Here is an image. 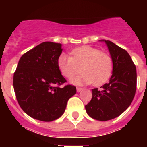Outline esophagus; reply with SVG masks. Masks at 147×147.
<instances>
[{
	"label": "esophagus",
	"mask_w": 147,
	"mask_h": 147,
	"mask_svg": "<svg viewBox=\"0 0 147 147\" xmlns=\"http://www.w3.org/2000/svg\"><path fill=\"white\" fill-rule=\"evenodd\" d=\"M82 90H83V88H81V87H77V88H76L77 92H80V91H81Z\"/></svg>",
	"instance_id": "34e87169"
}]
</instances>
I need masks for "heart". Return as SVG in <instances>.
<instances>
[{"label":"heart","mask_w":147,"mask_h":147,"mask_svg":"<svg viewBox=\"0 0 147 147\" xmlns=\"http://www.w3.org/2000/svg\"><path fill=\"white\" fill-rule=\"evenodd\" d=\"M71 56L61 53L57 60L59 70L67 79L80 71V76L73 78L71 83L76 85L91 84L100 86L105 83L113 71V60L109 54L90 45L74 49Z\"/></svg>","instance_id":"1"}]
</instances>
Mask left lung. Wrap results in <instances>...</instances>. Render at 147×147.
<instances>
[{"mask_svg": "<svg viewBox=\"0 0 147 147\" xmlns=\"http://www.w3.org/2000/svg\"><path fill=\"white\" fill-rule=\"evenodd\" d=\"M105 42L113 60V74L101 89H92V99L85 105L90 117L106 121L119 117L129 107L136 91V65L128 53L110 41Z\"/></svg>", "mask_w": 147, "mask_h": 147, "instance_id": "left-lung-1", "label": "left lung"}]
</instances>
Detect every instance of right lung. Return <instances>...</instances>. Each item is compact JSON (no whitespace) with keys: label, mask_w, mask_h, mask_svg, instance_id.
I'll use <instances>...</instances> for the list:
<instances>
[{"label":"right lung","mask_w":147,"mask_h":147,"mask_svg":"<svg viewBox=\"0 0 147 147\" xmlns=\"http://www.w3.org/2000/svg\"><path fill=\"white\" fill-rule=\"evenodd\" d=\"M61 44L42 42L24 53L13 76V87L21 109L34 119L49 122L61 117L76 86L66 83L57 64Z\"/></svg>","instance_id":"add662e5"}]
</instances>
